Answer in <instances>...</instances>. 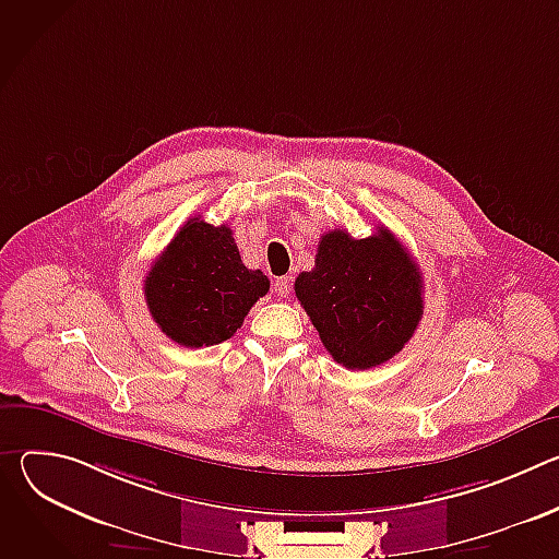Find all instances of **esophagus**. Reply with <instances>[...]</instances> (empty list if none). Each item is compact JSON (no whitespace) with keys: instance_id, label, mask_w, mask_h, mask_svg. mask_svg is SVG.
I'll use <instances>...</instances> for the list:
<instances>
[{"instance_id":"1","label":"esophagus","mask_w":559,"mask_h":559,"mask_svg":"<svg viewBox=\"0 0 559 559\" xmlns=\"http://www.w3.org/2000/svg\"><path fill=\"white\" fill-rule=\"evenodd\" d=\"M289 292H292V276H281L274 281V294L285 298V296H289Z\"/></svg>"}]
</instances>
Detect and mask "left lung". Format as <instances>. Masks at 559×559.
<instances>
[{"mask_svg": "<svg viewBox=\"0 0 559 559\" xmlns=\"http://www.w3.org/2000/svg\"><path fill=\"white\" fill-rule=\"evenodd\" d=\"M296 298L325 349L347 369H371L401 352L423 318V274L386 227L367 238L332 229L318 241Z\"/></svg>", "mask_w": 559, "mask_h": 559, "instance_id": "8db88e82", "label": "left lung"}]
</instances>
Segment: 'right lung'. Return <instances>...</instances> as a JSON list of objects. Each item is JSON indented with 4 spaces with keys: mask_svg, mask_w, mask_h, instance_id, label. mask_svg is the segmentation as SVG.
Wrapping results in <instances>:
<instances>
[{
    "mask_svg": "<svg viewBox=\"0 0 559 559\" xmlns=\"http://www.w3.org/2000/svg\"><path fill=\"white\" fill-rule=\"evenodd\" d=\"M267 289V276L243 265L231 229L201 216L175 234L143 283L154 323L183 347L231 338Z\"/></svg>",
    "mask_w": 559,
    "mask_h": 559,
    "instance_id": "add662e5",
    "label": "right lung"
}]
</instances>
